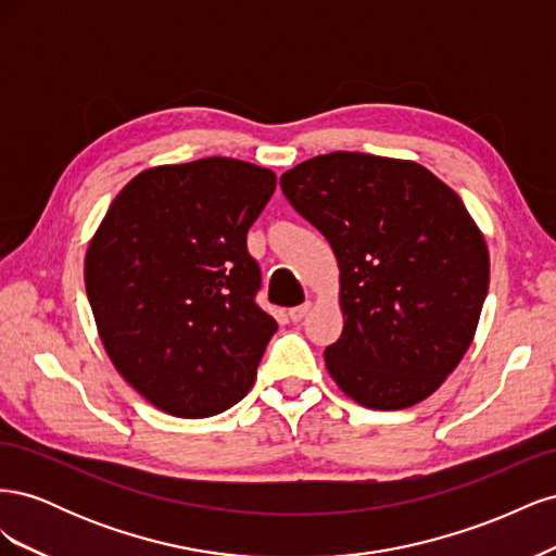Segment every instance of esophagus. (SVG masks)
I'll list each match as a JSON object with an SVG mask.
<instances>
[{
    "label": "esophagus",
    "mask_w": 556,
    "mask_h": 556,
    "mask_svg": "<svg viewBox=\"0 0 556 556\" xmlns=\"http://www.w3.org/2000/svg\"><path fill=\"white\" fill-rule=\"evenodd\" d=\"M311 301H306V304H301V306H296V308H290V319L292 323H301V319H304L306 315H308V311H311Z\"/></svg>",
    "instance_id": "esophagus-1"
}]
</instances>
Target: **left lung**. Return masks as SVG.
I'll use <instances>...</instances> for the list:
<instances>
[{"instance_id": "left-lung-1", "label": "left lung", "mask_w": 556, "mask_h": 556, "mask_svg": "<svg viewBox=\"0 0 556 556\" xmlns=\"http://www.w3.org/2000/svg\"><path fill=\"white\" fill-rule=\"evenodd\" d=\"M280 188L339 262L333 382L374 410L431 396L466 355L490 288V252L459 194L417 162L348 150L296 164Z\"/></svg>"}]
</instances>
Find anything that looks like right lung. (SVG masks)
Listing matches in <instances>:
<instances>
[{"instance_id": "obj_1", "label": "right lung", "mask_w": 556, "mask_h": 556, "mask_svg": "<svg viewBox=\"0 0 556 556\" xmlns=\"http://www.w3.org/2000/svg\"><path fill=\"white\" fill-rule=\"evenodd\" d=\"M276 190L264 166L206 157L134 176L86 252V290L113 366L155 408L211 417L241 401L276 319L255 304L245 239Z\"/></svg>"}]
</instances>
